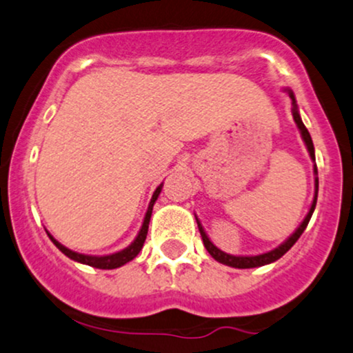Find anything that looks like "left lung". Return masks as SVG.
<instances>
[{
  "label": "left lung",
  "instance_id": "1",
  "mask_svg": "<svg viewBox=\"0 0 353 353\" xmlns=\"http://www.w3.org/2000/svg\"><path fill=\"white\" fill-rule=\"evenodd\" d=\"M288 94H290L292 101H294V112H292V113H294L295 123H296V126H299L300 133H302V138H303L305 145H307V150H308V153H310L312 160L315 161V150H314V143H312L310 133H308V130L305 128L302 118H300V114H299V110H296V103H295L294 93H292V91L288 90ZM314 173H315V196H314V201H312V207H310V210H308L307 216H305V220L302 221V225H300V227L295 230L294 235H290V239L285 240L283 243L280 245V247H276L275 250H272V252L262 253V255H255V256H233V255H228V253L221 252L220 248H216L215 245H213L212 241H210V239L207 236V233H205L203 227H201L200 221L196 220L198 230H200V235H201V240H203L205 248H207L210 255H212L213 259L216 260V262H220V263H223V265H228V267H233V268H255V267H262V265L272 263V262H275V260H279L280 256H283L285 253H287L292 247H294L295 241L300 239V235H302L303 230L307 228L308 221H310V219H312V213H314V210H315L316 195H319V176H316V175H319V172H316V165L314 166Z\"/></svg>",
  "mask_w": 353,
  "mask_h": 353
}]
</instances>
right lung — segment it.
Masks as SVG:
<instances>
[{
  "label": "right lung",
  "mask_w": 353,
  "mask_h": 353,
  "mask_svg": "<svg viewBox=\"0 0 353 353\" xmlns=\"http://www.w3.org/2000/svg\"><path fill=\"white\" fill-rule=\"evenodd\" d=\"M161 187H163V183L160 185L155 190V193H153L152 200H150V205H148V210H146V215H145V220H143V225H141V230L140 233H138L137 239L133 240V243L130 245V247H126L125 250L121 252H117V253H112V255H105V256H93V255H83V253H77L73 250H70V248L63 247L59 241H57L53 239V236L50 235L48 236L53 241L54 245L65 253L66 256L71 260H74V262H80V263H85V265H90V267H94V268H101V270H112V268H118L121 267V265L128 263L130 260H133L134 256L140 253L141 248H143V243L146 240V233H148V223H150V219H152V210H153V205H155L158 195H160L161 192Z\"/></svg>",
  "instance_id": "1"
}]
</instances>
